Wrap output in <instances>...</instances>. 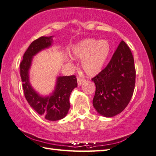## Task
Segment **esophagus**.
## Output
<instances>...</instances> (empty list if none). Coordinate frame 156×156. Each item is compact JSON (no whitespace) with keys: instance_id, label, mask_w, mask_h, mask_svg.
Instances as JSON below:
<instances>
[{"instance_id":"34e87169","label":"esophagus","mask_w":156,"mask_h":156,"mask_svg":"<svg viewBox=\"0 0 156 156\" xmlns=\"http://www.w3.org/2000/svg\"><path fill=\"white\" fill-rule=\"evenodd\" d=\"M84 79L80 77V76H78L77 77V83H78V86H81V84H82L84 82Z\"/></svg>"}]
</instances>
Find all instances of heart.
Here are the masks:
<instances>
[{
	"instance_id": "1",
	"label": "heart",
	"mask_w": 156,
	"mask_h": 156,
	"mask_svg": "<svg viewBox=\"0 0 156 156\" xmlns=\"http://www.w3.org/2000/svg\"><path fill=\"white\" fill-rule=\"evenodd\" d=\"M71 51L74 57L82 59L81 66L87 75L94 76L104 66L110 53V45L105 40L88 38L74 45Z\"/></svg>"
}]
</instances>
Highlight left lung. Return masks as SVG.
I'll use <instances>...</instances> for the list:
<instances>
[{
    "mask_svg": "<svg viewBox=\"0 0 156 156\" xmlns=\"http://www.w3.org/2000/svg\"><path fill=\"white\" fill-rule=\"evenodd\" d=\"M92 80L96 86L92 103L98 112L112 117L125 110L134 90L136 68L132 51L123 40L106 67Z\"/></svg>",
    "mask_w": 156,
    "mask_h": 156,
    "instance_id": "1",
    "label": "left lung"
}]
</instances>
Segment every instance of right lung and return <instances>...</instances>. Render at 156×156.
Returning a JSON list of instances; mask_svg holds the SVG:
<instances>
[{
    "label": "right lung",
    "mask_w": 156,
    "mask_h": 156,
    "mask_svg": "<svg viewBox=\"0 0 156 156\" xmlns=\"http://www.w3.org/2000/svg\"><path fill=\"white\" fill-rule=\"evenodd\" d=\"M52 36H42L29 45L20 64V77L23 82L24 97L31 107L48 121H57L64 118L69 110L70 95L73 90L77 87L75 75L57 77L55 89L48 97H41L32 88L29 81V70L32 57L42 49L51 45Z\"/></svg>",
    "instance_id": "add662e5"
}]
</instances>
